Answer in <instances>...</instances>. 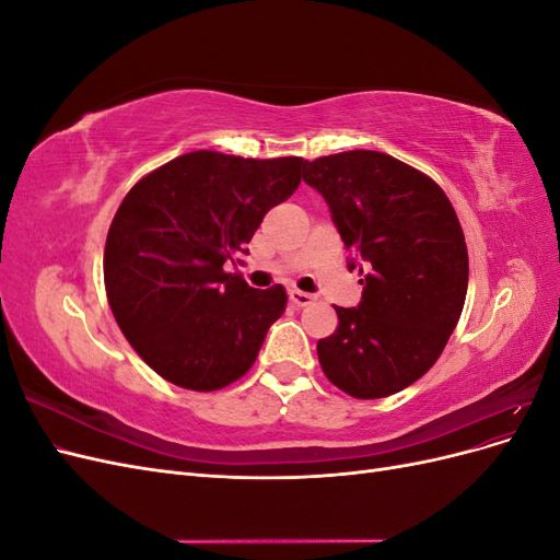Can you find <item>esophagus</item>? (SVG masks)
I'll list each match as a JSON object with an SVG mask.
<instances>
[{
  "instance_id": "esophagus-1",
  "label": "esophagus",
  "mask_w": 560,
  "mask_h": 560,
  "mask_svg": "<svg viewBox=\"0 0 560 560\" xmlns=\"http://www.w3.org/2000/svg\"><path fill=\"white\" fill-rule=\"evenodd\" d=\"M290 301L294 303V306L303 308V306H311V303L315 301V296H313V294H306V292H299V290H292V292H290Z\"/></svg>"
}]
</instances>
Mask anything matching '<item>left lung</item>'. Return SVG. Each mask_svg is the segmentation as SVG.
Instances as JSON below:
<instances>
[{"label": "left lung", "instance_id": "1", "mask_svg": "<svg viewBox=\"0 0 560 560\" xmlns=\"http://www.w3.org/2000/svg\"><path fill=\"white\" fill-rule=\"evenodd\" d=\"M348 249L364 261L358 308L317 341L325 376L354 399H381L428 374L460 319L469 259L451 200L432 177L383 151L303 165ZM354 261H350V270Z\"/></svg>", "mask_w": 560, "mask_h": 560}]
</instances>
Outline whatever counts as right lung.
<instances>
[{
    "label": "right lung",
    "instance_id": "right-lung-1",
    "mask_svg": "<svg viewBox=\"0 0 560 560\" xmlns=\"http://www.w3.org/2000/svg\"><path fill=\"white\" fill-rule=\"evenodd\" d=\"M303 165L200 149L142 177L118 206L105 245L107 301L161 378L212 393L257 360L287 292L254 290L224 261L249 254L264 214L296 191Z\"/></svg>",
    "mask_w": 560,
    "mask_h": 560
}]
</instances>
